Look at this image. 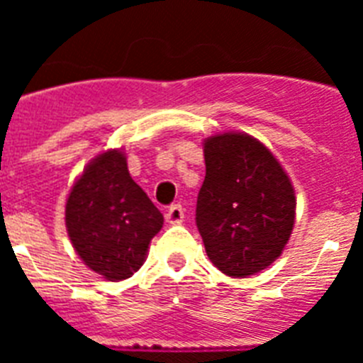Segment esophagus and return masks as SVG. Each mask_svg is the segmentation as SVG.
<instances>
[{
    "mask_svg": "<svg viewBox=\"0 0 363 363\" xmlns=\"http://www.w3.org/2000/svg\"><path fill=\"white\" fill-rule=\"evenodd\" d=\"M184 207L179 203H174L169 207V211H167L165 220L169 221V223H172V225H176V223H182V221H184Z\"/></svg>",
    "mask_w": 363,
    "mask_h": 363,
    "instance_id": "esophagus-1",
    "label": "esophagus"
}]
</instances>
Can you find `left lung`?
<instances>
[{"label":"left lung","instance_id":"8db88e82","mask_svg":"<svg viewBox=\"0 0 363 363\" xmlns=\"http://www.w3.org/2000/svg\"><path fill=\"white\" fill-rule=\"evenodd\" d=\"M203 156L196 225L207 256L227 277L264 271L293 233L296 198L289 176L271 150L249 134L207 138Z\"/></svg>","mask_w":363,"mask_h":363}]
</instances>
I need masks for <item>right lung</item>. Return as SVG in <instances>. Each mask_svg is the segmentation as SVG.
Masks as SVG:
<instances>
[{
    "label": "right lung",
    "instance_id": "1",
    "mask_svg": "<svg viewBox=\"0 0 363 363\" xmlns=\"http://www.w3.org/2000/svg\"><path fill=\"white\" fill-rule=\"evenodd\" d=\"M65 225L86 267L118 281L142 267L150 240L163 227V214L130 178L125 154L107 150L70 189Z\"/></svg>",
    "mask_w": 363,
    "mask_h": 363
}]
</instances>
